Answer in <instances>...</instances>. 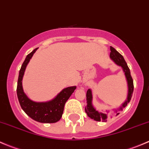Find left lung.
Segmentation results:
<instances>
[{"mask_svg":"<svg viewBox=\"0 0 149 149\" xmlns=\"http://www.w3.org/2000/svg\"><path fill=\"white\" fill-rule=\"evenodd\" d=\"M110 58L113 60L115 62L117 65L121 66L123 68V70L125 74L126 79L127 81V85H128V94H127V97L126 101L125 102L124 104L122 105V107L120 108V109H123V107H125L127 103L130 101L131 100L132 95H133V88H134V86H133V80L132 79V76L130 75V69H129L128 66L126 63L125 61L124 58L120 53L118 52L116 49L112 46H110ZM91 100H92V94H91V91L90 89L87 90L86 92V102L87 105L86 106L85 111L86 112L87 115L91 119H94L96 121H107V115L102 112H99L98 111L96 110L94 107H93L92 104H91ZM119 113H117V115Z\"/></svg>","mask_w":149,"mask_h":149,"instance_id":"left-lung-1","label":"left lung"}]
</instances>
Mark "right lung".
I'll return each mask as SVG.
<instances>
[{
	"label": "right lung",
	"mask_w": 149,
	"mask_h": 149,
	"mask_svg": "<svg viewBox=\"0 0 149 149\" xmlns=\"http://www.w3.org/2000/svg\"><path fill=\"white\" fill-rule=\"evenodd\" d=\"M37 49V48H36L28 54L19 70L16 88L18 100L22 109L34 120L43 123H56L61 120L63 113L65 104L76 87L70 86L64 88L54 100L47 102H34L30 100L24 93L22 81L25 68Z\"/></svg>",
	"instance_id": "right-lung-1"
}]
</instances>
